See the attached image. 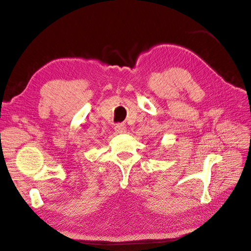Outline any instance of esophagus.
I'll return each mask as SVG.
<instances>
[{
    "mask_svg": "<svg viewBox=\"0 0 251 251\" xmlns=\"http://www.w3.org/2000/svg\"><path fill=\"white\" fill-rule=\"evenodd\" d=\"M114 128H115V131H116L117 133H119V134H123V133H126V126L123 125V124H117Z\"/></svg>",
    "mask_w": 251,
    "mask_h": 251,
    "instance_id": "esophagus-1",
    "label": "esophagus"
}]
</instances>
